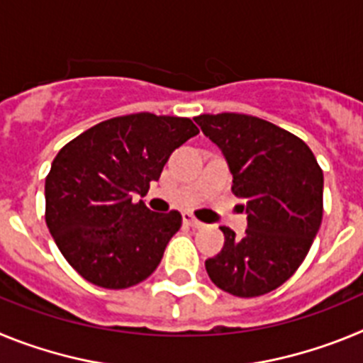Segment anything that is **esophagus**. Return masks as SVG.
Instances as JSON below:
<instances>
[{"instance_id":"1","label":"esophagus","mask_w":363,"mask_h":363,"mask_svg":"<svg viewBox=\"0 0 363 363\" xmlns=\"http://www.w3.org/2000/svg\"><path fill=\"white\" fill-rule=\"evenodd\" d=\"M184 223L185 225L192 227V229H200V227H203V223H201L200 220H196L191 213H184Z\"/></svg>"}]
</instances>
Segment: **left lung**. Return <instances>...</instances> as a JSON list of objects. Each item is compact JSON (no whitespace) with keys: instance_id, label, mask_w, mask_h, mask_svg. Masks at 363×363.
Wrapping results in <instances>:
<instances>
[{"instance_id":"1","label":"left lung","mask_w":363,"mask_h":363,"mask_svg":"<svg viewBox=\"0 0 363 363\" xmlns=\"http://www.w3.org/2000/svg\"><path fill=\"white\" fill-rule=\"evenodd\" d=\"M229 163L234 196L245 201L243 238L221 227L220 255L205 259L216 287L262 296L293 277L323 216V172L303 140L262 118L236 112L194 118Z\"/></svg>"}]
</instances>
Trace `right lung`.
I'll return each instance as SVG.
<instances>
[{"label": "right lung", "instance_id": "1", "mask_svg": "<svg viewBox=\"0 0 363 363\" xmlns=\"http://www.w3.org/2000/svg\"><path fill=\"white\" fill-rule=\"evenodd\" d=\"M200 133L189 118L138 112L105 120L74 138L45 178V221L79 277L104 289H127L162 262L182 214L152 213L147 194L172 150Z\"/></svg>", "mask_w": 363, "mask_h": 363}]
</instances>
